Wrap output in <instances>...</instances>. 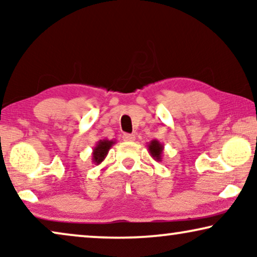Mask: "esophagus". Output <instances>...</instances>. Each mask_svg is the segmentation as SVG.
<instances>
[{
	"instance_id": "esophagus-1",
	"label": "esophagus",
	"mask_w": 257,
	"mask_h": 257,
	"mask_svg": "<svg viewBox=\"0 0 257 257\" xmlns=\"http://www.w3.org/2000/svg\"><path fill=\"white\" fill-rule=\"evenodd\" d=\"M122 139L125 140V142H133V140L136 139L135 135H131V133H124L122 135Z\"/></svg>"
}]
</instances>
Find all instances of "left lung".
I'll return each instance as SVG.
<instances>
[{"mask_svg": "<svg viewBox=\"0 0 257 257\" xmlns=\"http://www.w3.org/2000/svg\"><path fill=\"white\" fill-rule=\"evenodd\" d=\"M149 149L150 156L153 158L156 161H163V152H164V145L157 139H153L152 142L149 143L147 145Z\"/></svg>", "mask_w": 257, "mask_h": 257, "instance_id": "left-lung-1", "label": "left lung"}]
</instances>
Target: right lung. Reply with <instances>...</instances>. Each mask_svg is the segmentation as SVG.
Listing matches in <instances>:
<instances>
[{"mask_svg": "<svg viewBox=\"0 0 257 257\" xmlns=\"http://www.w3.org/2000/svg\"><path fill=\"white\" fill-rule=\"evenodd\" d=\"M115 144L114 140H108V139H101L99 142H97L96 146L92 150V163L94 165H99L104 161L106 158L108 151L112 146Z\"/></svg>", "mask_w": 257, "mask_h": 257, "instance_id": "add662e5", "label": "right lung"}]
</instances>
